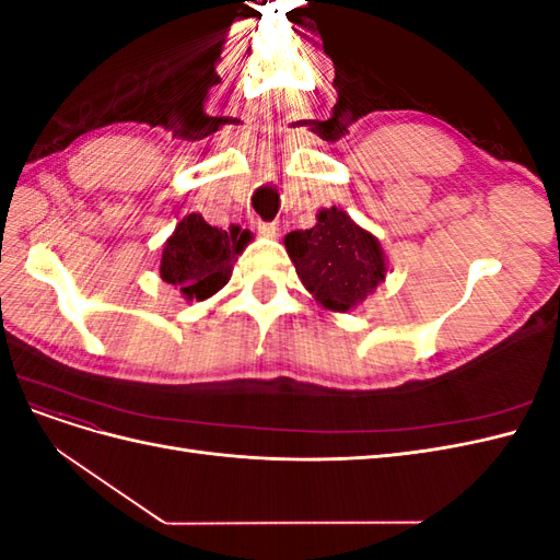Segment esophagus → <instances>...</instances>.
I'll return each instance as SVG.
<instances>
[{"label":"esophagus","mask_w":560,"mask_h":560,"mask_svg":"<svg viewBox=\"0 0 560 560\" xmlns=\"http://www.w3.org/2000/svg\"><path fill=\"white\" fill-rule=\"evenodd\" d=\"M257 231H259L261 235H266V238H276L280 229H278L276 222H257Z\"/></svg>","instance_id":"1"}]
</instances>
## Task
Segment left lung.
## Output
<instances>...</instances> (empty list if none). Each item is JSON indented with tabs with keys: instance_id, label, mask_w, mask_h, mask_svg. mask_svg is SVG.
Instances as JSON below:
<instances>
[{
	"instance_id": "8db88e82",
	"label": "left lung",
	"mask_w": 560,
	"mask_h": 560,
	"mask_svg": "<svg viewBox=\"0 0 560 560\" xmlns=\"http://www.w3.org/2000/svg\"><path fill=\"white\" fill-rule=\"evenodd\" d=\"M303 287L331 311H350L385 280L383 249L338 208L322 210L317 224L284 238Z\"/></svg>"
}]
</instances>
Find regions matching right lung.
Listing matches in <instances>:
<instances>
[{
    "label": "right lung",
    "mask_w": 560,
    "mask_h": 560,
    "mask_svg": "<svg viewBox=\"0 0 560 560\" xmlns=\"http://www.w3.org/2000/svg\"><path fill=\"white\" fill-rule=\"evenodd\" d=\"M210 226L200 214L184 217L163 245L161 278L186 299L202 301L217 294L231 278L235 254L243 252L249 233Z\"/></svg>",
    "instance_id": "add662e5"
}]
</instances>
